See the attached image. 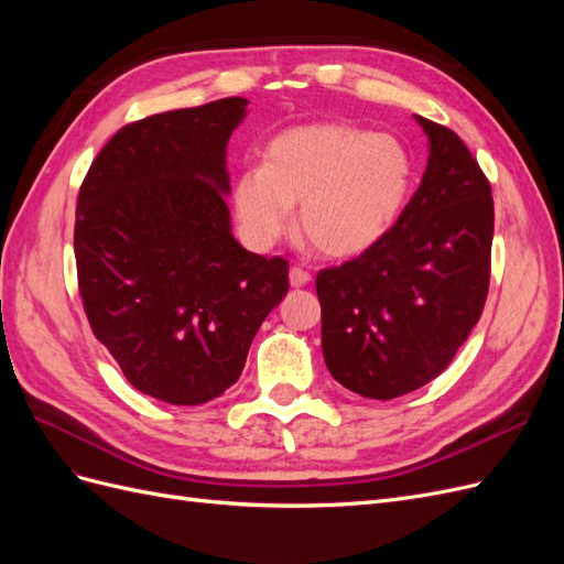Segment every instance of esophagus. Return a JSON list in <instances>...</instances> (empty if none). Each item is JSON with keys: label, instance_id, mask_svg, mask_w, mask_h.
<instances>
[{"label": "esophagus", "instance_id": "esophagus-1", "mask_svg": "<svg viewBox=\"0 0 564 564\" xmlns=\"http://www.w3.org/2000/svg\"><path fill=\"white\" fill-rule=\"evenodd\" d=\"M313 280V275L305 268H299V265H294L292 270H289V282H292V286H305Z\"/></svg>", "mask_w": 564, "mask_h": 564}]
</instances>
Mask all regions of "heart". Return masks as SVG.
<instances>
[{
  "instance_id": "heart-1",
  "label": "heart",
  "mask_w": 564,
  "mask_h": 564,
  "mask_svg": "<svg viewBox=\"0 0 564 564\" xmlns=\"http://www.w3.org/2000/svg\"><path fill=\"white\" fill-rule=\"evenodd\" d=\"M414 162L390 133L324 122L284 129L265 143L261 166L232 185L245 240L268 249L301 204L305 237L327 256H357L392 228L412 193Z\"/></svg>"
}]
</instances>
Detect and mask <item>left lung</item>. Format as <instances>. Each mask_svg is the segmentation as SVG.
Here are the masks:
<instances>
[{"label": "left lung", "mask_w": 564, "mask_h": 564, "mask_svg": "<svg viewBox=\"0 0 564 564\" xmlns=\"http://www.w3.org/2000/svg\"><path fill=\"white\" fill-rule=\"evenodd\" d=\"M431 158L381 240L317 272L332 377L371 400L406 395L449 367L485 308L494 199L458 133L419 117Z\"/></svg>", "instance_id": "8db88e82"}]
</instances>
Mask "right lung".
<instances>
[{"instance_id":"right-lung-1","label":"right lung","mask_w":564,"mask_h":564,"mask_svg":"<svg viewBox=\"0 0 564 564\" xmlns=\"http://www.w3.org/2000/svg\"><path fill=\"white\" fill-rule=\"evenodd\" d=\"M247 104L230 96L131 122L79 185L84 313L127 381L169 404L209 402L240 379L289 292L284 259L230 235L226 145Z\"/></svg>"}]
</instances>
